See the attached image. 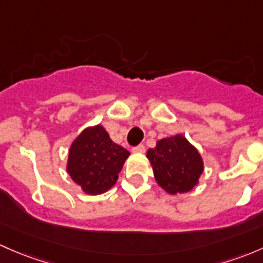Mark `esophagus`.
<instances>
[{
    "label": "esophagus",
    "mask_w": 263,
    "mask_h": 263,
    "mask_svg": "<svg viewBox=\"0 0 263 263\" xmlns=\"http://www.w3.org/2000/svg\"><path fill=\"white\" fill-rule=\"evenodd\" d=\"M132 153H134V154H143V153H145V146H143V145L136 146V147L132 148Z\"/></svg>",
    "instance_id": "1"
}]
</instances>
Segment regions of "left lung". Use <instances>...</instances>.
<instances>
[{
  "instance_id": "left-lung-1",
  "label": "left lung",
  "mask_w": 263,
  "mask_h": 263,
  "mask_svg": "<svg viewBox=\"0 0 263 263\" xmlns=\"http://www.w3.org/2000/svg\"><path fill=\"white\" fill-rule=\"evenodd\" d=\"M146 157L153 167L155 180L170 195L194 189L204 171L200 153L182 135L156 141V146L148 148Z\"/></svg>"
}]
</instances>
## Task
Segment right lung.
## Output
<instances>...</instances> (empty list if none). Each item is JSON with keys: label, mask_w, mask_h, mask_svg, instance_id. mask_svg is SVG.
Returning <instances> with one entry per match:
<instances>
[{"label": "right lung", "mask_w": 263, "mask_h": 263, "mask_svg": "<svg viewBox=\"0 0 263 263\" xmlns=\"http://www.w3.org/2000/svg\"><path fill=\"white\" fill-rule=\"evenodd\" d=\"M128 156L126 148L109 139L103 126H89L71 142L66 173L85 194H103L115 186Z\"/></svg>", "instance_id": "add662e5"}]
</instances>
